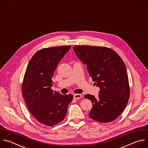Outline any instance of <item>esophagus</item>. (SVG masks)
I'll use <instances>...</instances> for the list:
<instances>
[{"instance_id": "34e87169", "label": "esophagus", "mask_w": 148, "mask_h": 148, "mask_svg": "<svg viewBox=\"0 0 148 148\" xmlns=\"http://www.w3.org/2000/svg\"><path fill=\"white\" fill-rule=\"evenodd\" d=\"M81 97H82V95L81 94H74V98L75 99H80Z\"/></svg>"}]
</instances>
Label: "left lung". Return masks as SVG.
<instances>
[{"mask_svg":"<svg viewBox=\"0 0 148 148\" xmlns=\"http://www.w3.org/2000/svg\"><path fill=\"white\" fill-rule=\"evenodd\" d=\"M74 51L86 66L95 84L100 88L96 98L89 94L86 99L93 106L89 116L103 123L115 120L124 110L130 97V87L125 65L112 49L102 46L78 45Z\"/></svg>","mask_w":148,"mask_h":148,"instance_id":"left-lung-1","label":"left lung"}]
</instances>
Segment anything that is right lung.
<instances>
[{
	"instance_id": "add662e5",
	"label": "right lung",
	"mask_w": 148,
	"mask_h": 148,
	"mask_svg": "<svg viewBox=\"0 0 148 148\" xmlns=\"http://www.w3.org/2000/svg\"><path fill=\"white\" fill-rule=\"evenodd\" d=\"M70 46L44 48L30 60L24 77L22 93L30 113L41 124L52 126L66 117L73 95L53 92L52 78Z\"/></svg>"
}]
</instances>
